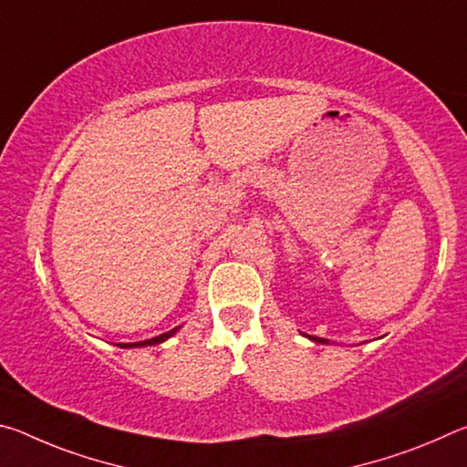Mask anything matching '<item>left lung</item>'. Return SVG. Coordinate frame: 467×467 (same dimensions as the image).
Instances as JSON below:
<instances>
[{"label": "left lung", "instance_id": "left-lung-1", "mask_svg": "<svg viewBox=\"0 0 467 467\" xmlns=\"http://www.w3.org/2000/svg\"><path fill=\"white\" fill-rule=\"evenodd\" d=\"M306 336V334H305ZM309 339H313V342H317V344H329V339H326V337H315V336H306Z\"/></svg>", "mask_w": 467, "mask_h": 467}]
</instances>
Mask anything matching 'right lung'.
I'll list each match as a JSON object with an SVG mask.
<instances>
[{
	"label": "right lung",
	"instance_id": "add662e5",
	"mask_svg": "<svg viewBox=\"0 0 467 467\" xmlns=\"http://www.w3.org/2000/svg\"><path fill=\"white\" fill-rule=\"evenodd\" d=\"M179 331V327H175V329H171V331H167V334H161V336H156V337H150V339H144V342H131V344H117L119 348H140V346H156V344H162L164 339H169L171 336H175Z\"/></svg>",
	"mask_w": 467,
	"mask_h": 467
}]
</instances>
